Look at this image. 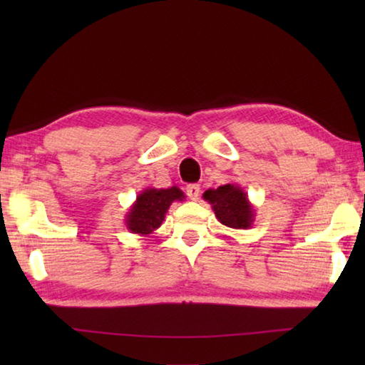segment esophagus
I'll return each mask as SVG.
<instances>
[{
	"label": "esophagus",
	"mask_w": 365,
	"mask_h": 365,
	"mask_svg": "<svg viewBox=\"0 0 365 365\" xmlns=\"http://www.w3.org/2000/svg\"><path fill=\"white\" fill-rule=\"evenodd\" d=\"M185 191H187V195H188L190 200L196 201L197 197H200L201 188H200V185H196V183H190V185H187V188H185Z\"/></svg>",
	"instance_id": "34e87169"
}]
</instances>
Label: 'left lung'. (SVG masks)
Masks as SVG:
<instances>
[{
    "label": "left lung",
    "mask_w": 365,
    "mask_h": 365,
    "mask_svg": "<svg viewBox=\"0 0 365 365\" xmlns=\"http://www.w3.org/2000/svg\"><path fill=\"white\" fill-rule=\"evenodd\" d=\"M202 197L212 206L215 217L222 225L235 230H246L255 222V206L248 200V193H245V190L237 183L222 185L215 190L209 188Z\"/></svg>",
    "instance_id": "obj_1"
}]
</instances>
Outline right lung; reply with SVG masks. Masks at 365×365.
Wrapping results in <instances>:
<instances>
[{
	"label": "right lung",
	"instance_id": "right-lung-1",
	"mask_svg": "<svg viewBox=\"0 0 365 365\" xmlns=\"http://www.w3.org/2000/svg\"><path fill=\"white\" fill-rule=\"evenodd\" d=\"M185 195L180 188H146L140 191L137 200L128 207L125 214V225L128 232L140 237L153 233L160 227L174 201H183Z\"/></svg>",
	"mask_w": 365,
	"mask_h": 365
}]
</instances>
